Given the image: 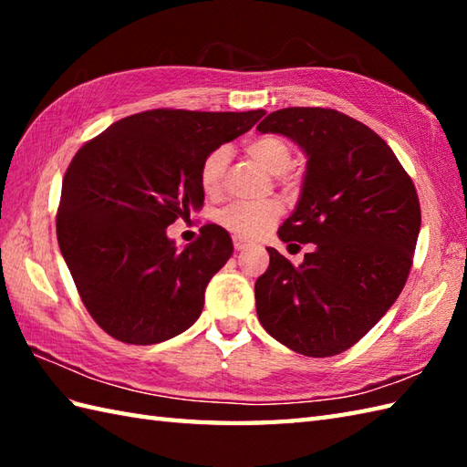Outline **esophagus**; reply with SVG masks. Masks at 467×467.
Here are the masks:
<instances>
[{"label":"esophagus","instance_id":"34e87169","mask_svg":"<svg viewBox=\"0 0 467 467\" xmlns=\"http://www.w3.org/2000/svg\"><path fill=\"white\" fill-rule=\"evenodd\" d=\"M233 244H234L236 251H244V249H249V246H251V243L241 239V236H233Z\"/></svg>","mask_w":467,"mask_h":467}]
</instances>
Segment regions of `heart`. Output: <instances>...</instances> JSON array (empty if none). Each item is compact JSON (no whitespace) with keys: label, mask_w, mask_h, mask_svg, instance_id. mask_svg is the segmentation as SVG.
Listing matches in <instances>:
<instances>
[{"label":"heart","mask_w":467,"mask_h":467,"mask_svg":"<svg viewBox=\"0 0 467 467\" xmlns=\"http://www.w3.org/2000/svg\"><path fill=\"white\" fill-rule=\"evenodd\" d=\"M246 152L253 161L259 162L265 171L271 174H283L289 171L293 162V148L281 136L265 134L246 142ZM231 161V150L226 146H218L208 154L201 166V186L206 194H214L223 182V174L226 164ZM276 214H279V204L275 202H234L226 206L221 213V223L236 234L243 236H256L269 226Z\"/></svg>","instance_id":"heart-1"}]
</instances>
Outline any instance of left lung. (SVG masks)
I'll list each match as a JSON object with an SVG mask.
<instances>
[{
  "mask_svg": "<svg viewBox=\"0 0 467 467\" xmlns=\"http://www.w3.org/2000/svg\"><path fill=\"white\" fill-rule=\"evenodd\" d=\"M306 156L301 196L283 243H313L295 266L266 246L254 283L265 331L306 357L347 351L389 311L413 263L421 211L398 156L371 128L329 108H283L256 126Z\"/></svg>",
  "mask_w": 467,
  "mask_h": 467,
  "instance_id": "1",
  "label": "left lung"
}]
</instances>
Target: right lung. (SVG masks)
Returning a JSON list of instances; mask_svg holds the SVG:
<instances>
[{"instance_id":"obj_1","label":"right lung","mask_w":467,"mask_h":467,"mask_svg":"<svg viewBox=\"0 0 467 467\" xmlns=\"http://www.w3.org/2000/svg\"><path fill=\"white\" fill-rule=\"evenodd\" d=\"M263 116L148 110L114 122L72 158L57 244L88 313L114 339L162 343L201 317L206 285L231 259L233 241L206 224L178 251L166 228L202 208L204 158Z\"/></svg>"}]
</instances>
